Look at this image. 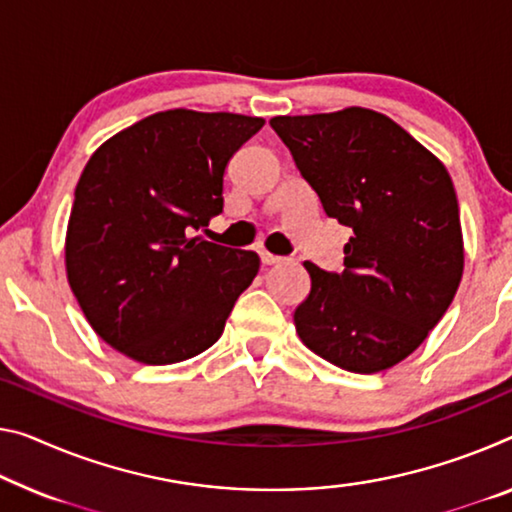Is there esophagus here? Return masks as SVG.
I'll list each match as a JSON object with an SVG mask.
<instances>
[{"label": "esophagus", "mask_w": 512, "mask_h": 512, "mask_svg": "<svg viewBox=\"0 0 512 512\" xmlns=\"http://www.w3.org/2000/svg\"><path fill=\"white\" fill-rule=\"evenodd\" d=\"M258 254H261V261H263V265H277V263H281V261H286V258L270 254V251H267V249H261V251H258Z\"/></svg>", "instance_id": "obj_1"}]
</instances>
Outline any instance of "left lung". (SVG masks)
I'll return each mask as SVG.
<instances>
[{
  "mask_svg": "<svg viewBox=\"0 0 512 512\" xmlns=\"http://www.w3.org/2000/svg\"><path fill=\"white\" fill-rule=\"evenodd\" d=\"M322 210L352 229L345 270L306 261L295 309L302 343L350 373L410 357L451 306L465 270L458 196L442 162L389 116L366 107L274 116Z\"/></svg>",
  "mask_w": 512,
  "mask_h": 512,
  "instance_id": "obj_1",
  "label": "left lung"
}]
</instances>
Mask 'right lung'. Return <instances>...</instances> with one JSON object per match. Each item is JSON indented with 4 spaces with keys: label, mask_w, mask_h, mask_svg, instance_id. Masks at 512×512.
I'll return each instance as SVG.
<instances>
[{
    "label": "right lung",
    "mask_w": 512,
    "mask_h": 512,
    "mask_svg": "<svg viewBox=\"0 0 512 512\" xmlns=\"http://www.w3.org/2000/svg\"><path fill=\"white\" fill-rule=\"evenodd\" d=\"M258 116L169 109L107 139L80 176L66 274L102 341L141 364L201 355L261 267L194 231L224 208V171Z\"/></svg>",
    "instance_id": "add662e5"
}]
</instances>
